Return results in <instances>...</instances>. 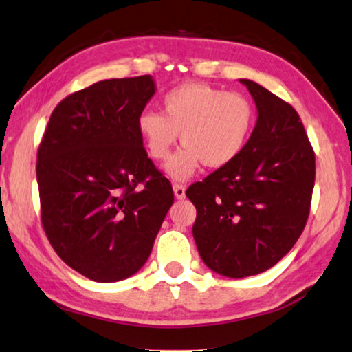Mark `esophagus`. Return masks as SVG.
<instances>
[{"label": "esophagus", "instance_id": "obj_1", "mask_svg": "<svg viewBox=\"0 0 352 352\" xmlns=\"http://www.w3.org/2000/svg\"><path fill=\"white\" fill-rule=\"evenodd\" d=\"M172 188H174V195L177 199H185V191H186L185 186L178 185V183H174V186Z\"/></svg>", "mask_w": 352, "mask_h": 352}]
</instances>
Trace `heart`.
Masks as SVG:
<instances>
[{
	"label": "heart",
	"mask_w": 352,
	"mask_h": 352,
	"mask_svg": "<svg viewBox=\"0 0 352 352\" xmlns=\"http://www.w3.org/2000/svg\"><path fill=\"white\" fill-rule=\"evenodd\" d=\"M254 124V105L242 94L186 82L162 97V115L143 111L137 131L156 161L169 157L182 133L185 146L170 157L166 172L175 180H186L201 162L209 169L231 164L249 142Z\"/></svg>",
	"instance_id": "b5f03b06"
}]
</instances>
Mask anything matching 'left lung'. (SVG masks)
I'll return each instance as SVG.
<instances>
[{
  "instance_id": "8db88e82",
  "label": "left lung",
  "mask_w": 352,
  "mask_h": 352,
  "mask_svg": "<svg viewBox=\"0 0 352 352\" xmlns=\"http://www.w3.org/2000/svg\"><path fill=\"white\" fill-rule=\"evenodd\" d=\"M239 81L258 113L249 142L231 164L186 190L202 261L232 279L263 273L289 254L308 220L316 177L298 113L260 84Z\"/></svg>"
}]
</instances>
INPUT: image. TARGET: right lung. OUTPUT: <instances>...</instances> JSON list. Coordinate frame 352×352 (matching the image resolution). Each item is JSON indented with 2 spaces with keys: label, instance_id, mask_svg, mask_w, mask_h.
<instances>
[{
  "label": "right lung",
  "instance_id": "right-lung-1",
  "mask_svg": "<svg viewBox=\"0 0 352 352\" xmlns=\"http://www.w3.org/2000/svg\"><path fill=\"white\" fill-rule=\"evenodd\" d=\"M150 75L103 79L58 103L38 150L44 231L65 263L96 282L145 265L174 191L148 157L137 120Z\"/></svg>",
  "mask_w": 352,
  "mask_h": 352
}]
</instances>
